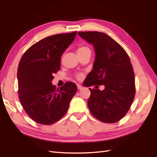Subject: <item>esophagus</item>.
<instances>
[{
    "mask_svg": "<svg viewBox=\"0 0 157 157\" xmlns=\"http://www.w3.org/2000/svg\"><path fill=\"white\" fill-rule=\"evenodd\" d=\"M77 86H78V90H81V89L83 88V86L82 85H80V84H78V85H77Z\"/></svg>",
    "mask_w": 157,
    "mask_h": 157,
    "instance_id": "34e87169",
    "label": "esophagus"
}]
</instances>
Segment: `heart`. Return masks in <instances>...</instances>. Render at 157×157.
<instances>
[{
	"mask_svg": "<svg viewBox=\"0 0 157 157\" xmlns=\"http://www.w3.org/2000/svg\"><path fill=\"white\" fill-rule=\"evenodd\" d=\"M87 49H89V48L88 47H86V46H80V47H79L78 48V50H77V53L78 54V53H80L83 51H86V50H87ZM81 77H82V75H80V74H78V75H77V78H81Z\"/></svg>",
	"mask_w": 157,
	"mask_h": 157,
	"instance_id": "b5f03b06",
	"label": "heart"
}]
</instances>
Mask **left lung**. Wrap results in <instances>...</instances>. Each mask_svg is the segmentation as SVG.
I'll return each instance as SVG.
<instances>
[{
	"mask_svg": "<svg viewBox=\"0 0 157 157\" xmlns=\"http://www.w3.org/2000/svg\"><path fill=\"white\" fill-rule=\"evenodd\" d=\"M78 35L93 45L96 55L86 86H105L103 90L89 88L90 111L102 122H117L128 113L135 96L134 72L129 56L121 45L105 33L79 32Z\"/></svg>",
	"mask_w": 157,
	"mask_h": 157,
	"instance_id": "obj_1",
	"label": "left lung"
}]
</instances>
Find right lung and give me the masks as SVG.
Returning <instances> with one entry per match:
<instances>
[{"label": "right lung", "mask_w": 157, "mask_h": 157, "mask_svg": "<svg viewBox=\"0 0 157 157\" xmlns=\"http://www.w3.org/2000/svg\"><path fill=\"white\" fill-rule=\"evenodd\" d=\"M77 32L52 35L30 46L17 69L19 98L26 113L36 123L51 125L62 118L77 92L71 82L56 88L54 73L60 69L61 56L74 40Z\"/></svg>", "instance_id": "obj_1"}]
</instances>
